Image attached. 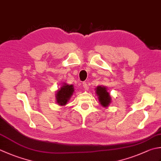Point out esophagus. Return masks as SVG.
<instances>
[{"instance_id":"34e87169","label":"esophagus","mask_w":161,"mask_h":161,"mask_svg":"<svg viewBox=\"0 0 161 161\" xmlns=\"http://www.w3.org/2000/svg\"><path fill=\"white\" fill-rule=\"evenodd\" d=\"M82 85L85 90H88V89H89V86H88V84L86 82V81H84L82 83Z\"/></svg>"}]
</instances>
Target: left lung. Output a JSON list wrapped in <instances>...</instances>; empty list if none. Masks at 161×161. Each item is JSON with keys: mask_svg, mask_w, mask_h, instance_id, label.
Returning <instances> with one entry per match:
<instances>
[{"mask_svg": "<svg viewBox=\"0 0 161 161\" xmlns=\"http://www.w3.org/2000/svg\"><path fill=\"white\" fill-rule=\"evenodd\" d=\"M96 90L100 103L105 108L108 107L111 103V97L107 91V88L104 86H97Z\"/></svg>", "mask_w": 161, "mask_h": 161, "instance_id": "obj_1", "label": "left lung"}]
</instances>
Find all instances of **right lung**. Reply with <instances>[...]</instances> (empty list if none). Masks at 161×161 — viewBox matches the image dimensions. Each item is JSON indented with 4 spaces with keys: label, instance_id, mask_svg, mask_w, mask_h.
I'll use <instances>...</instances> for the list:
<instances>
[{
    "label": "right lung",
    "instance_id": "1",
    "mask_svg": "<svg viewBox=\"0 0 161 161\" xmlns=\"http://www.w3.org/2000/svg\"><path fill=\"white\" fill-rule=\"evenodd\" d=\"M74 91V87L72 84H64V86H62L61 89H58L56 92V103L61 106L65 105L71 96L73 95Z\"/></svg>",
    "mask_w": 161,
    "mask_h": 161
}]
</instances>
